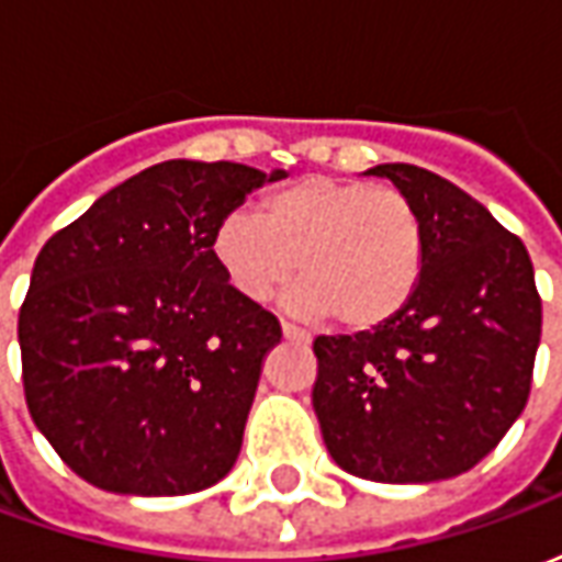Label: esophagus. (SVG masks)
<instances>
[{
	"instance_id": "34e87169",
	"label": "esophagus",
	"mask_w": 562,
	"mask_h": 562,
	"mask_svg": "<svg viewBox=\"0 0 562 562\" xmlns=\"http://www.w3.org/2000/svg\"><path fill=\"white\" fill-rule=\"evenodd\" d=\"M282 337L289 342H297V346H310V334H304L301 328H294L289 322H282Z\"/></svg>"
}]
</instances>
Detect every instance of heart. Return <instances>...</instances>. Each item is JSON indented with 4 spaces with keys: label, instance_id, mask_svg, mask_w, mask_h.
Instances as JSON below:
<instances>
[{
    "label": "heart",
    "instance_id": "1",
    "mask_svg": "<svg viewBox=\"0 0 562 562\" xmlns=\"http://www.w3.org/2000/svg\"><path fill=\"white\" fill-rule=\"evenodd\" d=\"M213 258L232 289L265 304L289 294L297 316H334L346 330H373L413 301L427 261L418 207L397 189L364 180L304 177L232 213L213 234Z\"/></svg>",
    "mask_w": 562,
    "mask_h": 562
}]
</instances>
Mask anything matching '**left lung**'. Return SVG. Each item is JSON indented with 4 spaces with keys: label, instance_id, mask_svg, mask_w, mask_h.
<instances>
[{
    "label": "left lung",
    "instance_id": "left-lung-1",
    "mask_svg": "<svg viewBox=\"0 0 562 562\" xmlns=\"http://www.w3.org/2000/svg\"><path fill=\"white\" fill-rule=\"evenodd\" d=\"M370 173L422 213L424 277L401 316L313 342V409L346 472L439 482L472 470L524 413L542 297L527 246L463 189L403 161Z\"/></svg>",
    "mask_w": 562,
    "mask_h": 562
}]
</instances>
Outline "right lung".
Masks as SVG:
<instances>
[{"mask_svg":"<svg viewBox=\"0 0 562 562\" xmlns=\"http://www.w3.org/2000/svg\"><path fill=\"white\" fill-rule=\"evenodd\" d=\"M277 177L234 161H161L42 246L18 318L23 394L83 482L180 496L228 475L282 328L234 292L213 234Z\"/></svg>","mask_w":562,"mask_h":562,"instance_id":"add662e5","label":"right lung"}]
</instances>
